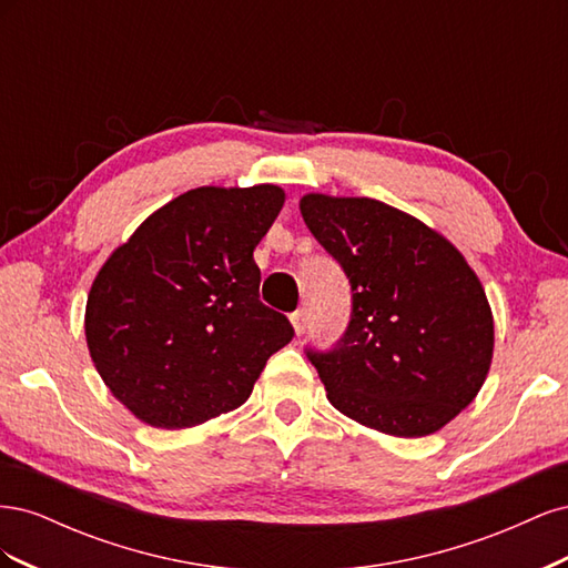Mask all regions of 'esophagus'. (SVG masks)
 <instances>
[{"label":"esophagus","instance_id":"esophagus-1","mask_svg":"<svg viewBox=\"0 0 568 568\" xmlns=\"http://www.w3.org/2000/svg\"><path fill=\"white\" fill-rule=\"evenodd\" d=\"M291 324H294L296 336H303L305 329H307V315H305V311H296L294 315H291Z\"/></svg>","mask_w":568,"mask_h":568}]
</instances>
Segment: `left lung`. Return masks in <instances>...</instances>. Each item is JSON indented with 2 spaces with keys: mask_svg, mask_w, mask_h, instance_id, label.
I'll use <instances>...</instances> for the list:
<instances>
[{
  "mask_svg": "<svg viewBox=\"0 0 568 568\" xmlns=\"http://www.w3.org/2000/svg\"><path fill=\"white\" fill-rule=\"evenodd\" d=\"M301 215L353 291L336 348L307 351L326 398L374 432L436 434L490 369L495 326L476 272L443 234L376 199L305 194Z\"/></svg>",
  "mask_w": 568,
  "mask_h": 568,
  "instance_id": "8db88e82",
  "label": "left lung"
}]
</instances>
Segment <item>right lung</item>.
<instances>
[{"mask_svg":"<svg viewBox=\"0 0 568 568\" xmlns=\"http://www.w3.org/2000/svg\"><path fill=\"white\" fill-rule=\"evenodd\" d=\"M284 205L277 184L199 186L151 213L101 265L84 311L92 363L156 428H189L248 400L294 326L261 303L253 251Z\"/></svg>","mask_w":568,"mask_h":568,"instance_id":"add662e5","label":"right lung"}]
</instances>
